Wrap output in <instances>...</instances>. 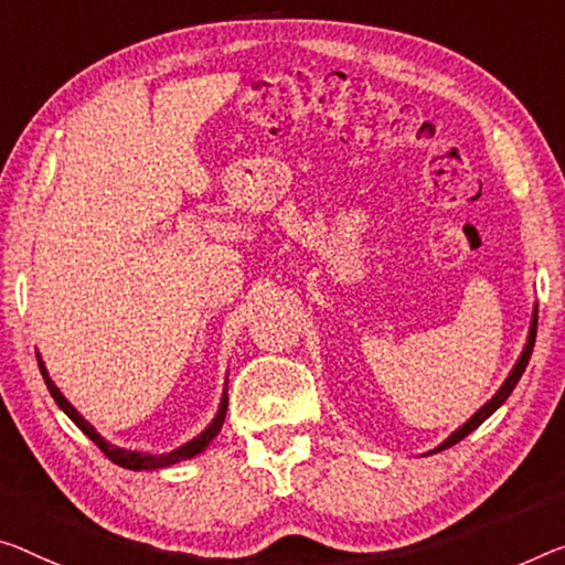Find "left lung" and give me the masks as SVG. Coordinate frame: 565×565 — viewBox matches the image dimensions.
Segmentation results:
<instances>
[{
  "instance_id": "1",
  "label": "left lung",
  "mask_w": 565,
  "mask_h": 565,
  "mask_svg": "<svg viewBox=\"0 0 565 565\" xmlns=\"http://www.w3.org/2000/svg\"><path fill=\"white\" fill-rule=\"evenodd\" d=\"M535 331H537V310L533 312V323H531V333H527V343H525V351L520 353V359H518V363H515V369L510 371V376L505 379V384L500 386V392L494 394L488 404L482 406L480 412H477L472 419H467V424H462V427H459L452 437H449L445 445H439L437 449H434V452H441V449H447V447H452V445H457L459 439H465L467 434L470 431H475L477 427H480V424L488 419V416L492 414V412H498L500 406H502V402H505V398L513 394V388H515V384L520 381V376H523V371H525V366H527V361H531V353H533V345H535Z\"/></svg>"
}]
</instances>
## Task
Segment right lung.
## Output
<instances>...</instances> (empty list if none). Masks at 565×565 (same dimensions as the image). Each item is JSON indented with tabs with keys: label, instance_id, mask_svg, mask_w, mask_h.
Listing matches in <instances>:
<instances>
[{
	"label": "right lung",
	"instance_id": "right-lung-1",
	"mask_svg": "<svg viewBox=\"0 0 565 565\" xmlns=\"http://www.w3.org/2000/svg\"><path fill=\"white\" fill-rule=\"evenodd\" d=\"M38 363H40V371H42V379H45V384H47V388H50V394H52V398H55L57 402V406L60 409H63L67 416H71V419L77 424V427H81L85 434H88V437L95 441V445H98V449L103 455H106L110 462H116V465H120V467H126V470H159V467H169V465H177V462H181V459H192V457H196L199 452H202V449L210 445V441L216 437V434H220V429H222V424H224V414H227V392H224V396H222V404H220V412H216V416L212 419V424L210 427H206L202 434H199V437H194L192 441H186L184 447H179V449H173V452H167V455H143V452H128V449H120V447H113V445H108L106 439L100 437L98 431H95L88 422L83 419L81 414L75 412V406L67 402V398L60 394V388L52 384V379L47 376V369H45V363L40 361V355H38Z\"/></svg>",
	"mask_w": 565,
	"mask_h": 565
}]
</instances>
